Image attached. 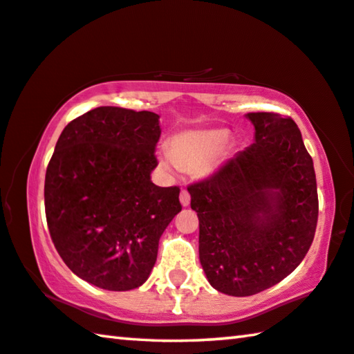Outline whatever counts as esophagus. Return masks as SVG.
Here are the masks:
<instances>
[{
	"mask_svg": "<svg viewBox=\"0 0 354 354\" xmlns=\"http://www.w3.org/2000/svg\"><path fill=\"white\" fill-rule=\"evenodd\" d=\"M179 200H181L183 206H187L190 203V194L187 189H183L181 194H179Z\"/></svg>",
	"mask_w": 354,
	"mask_h": 354,
	"instance_id": "obj_1",
	"label": "esophagus"
}]
</instances>
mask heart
Returning a JSON list of instances; mask_svg holds the SVG:
<instances>
[{
  "label": "heart",
  "mask_w": 354,
  "mask_h": 354,
  "mask_svg": "<svg viewBox=\"0 0 354 354\" xmlns=\"http://www.w3.org/2000/svg\"><path fill=\"white\" fill-rule=\"evenodd\" d=\"M225 129H200L181 132L170 140L167 165H176L181 170H200L221 153L228 142Z\"/></svg>",
  "instance_id": "obj_1"
}]
</instances>
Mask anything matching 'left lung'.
<instances>
[{
	"label": "left lung",
	"mask_w": 354,
	"mask_h": 354,
	"mask_svg": "<svg viewBox=\"0 0 354 354\" xmlns=\"http://www.w3.org/2000/svg\"><path fill=\"white\" fill-rule=\"evenodd\" d=\"M255 143L189 184L209 283L230 296L271 288L299 266L318 221L313 162L290 116L249 113Z\"/></svg>",
	"instance_id": "8db88e82"
}]
</instances>
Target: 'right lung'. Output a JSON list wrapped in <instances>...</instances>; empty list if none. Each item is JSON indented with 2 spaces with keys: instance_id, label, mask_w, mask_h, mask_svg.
Here are the masks:
<instances>
[{
  "instance_id": "right-lung-1",
  "label": "right lung",
  "mask_w": 354,
  "mask_h": 354,
  "mask_svg": "<svg viewBox=\"0 0 354 354\" xmlns=\"http://www.w3.org/2000/svg\"><path fill=\"white\" fill-rule=\"evenodd\" d=\"M159 115L97 106L64 127L46 173V217L59 257L99 288H137L181 211L179 187L151 183Z\"/></svg>"
}]
</instances>
